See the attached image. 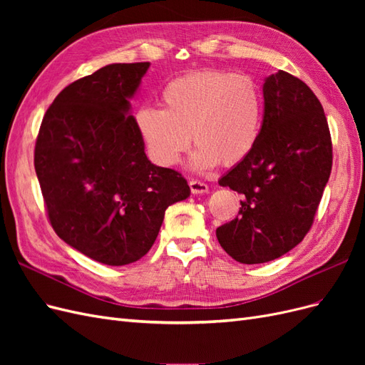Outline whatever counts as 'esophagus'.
Returning <instances> with one entry per match:
<instances>
[{"label": "esophagus", "mask_w": 365, "mask_h": 365, "mask_svg": "<svg viewBox=\"0 0 365 365\" xmlns=\"http://www.w3.org/2000/svg\"><path fill=\"white\" fill-rule=\"evenodd\" d=\"M190 185V190L193 195H204V193H208V185L202 181H197V180H192L189 182Z\"/></svg>", "instance_id": "1"}]
</instances>
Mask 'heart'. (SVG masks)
Returning a JSON list of instances; mask_svg holds the SVG:
<instances>
[{
	"instance_id": "obj_1",
	"label": "heart",
	"mask_w": 365,
	"mask_h": 365,
	"mask_svg": "<svg viewBox=\"0 0 365 365\" xmlns=\"http://www.w3.org/2000/svg\"><path fill=\"white\" fill-rule=\"evenodd\" d=\"M163 109L145 106L135 115L137 128L152 160L164 168L180 161L190 146L195 169L219 163L235 165L256 146L262 123V94L248 76L200 71L164 86Z\"/></svg>"
}]
</instances>
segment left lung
<instances>
[{
    "label": "left lung",
    "mask_w": 365,
    "mask_h": 365,
    "mask_svg": "<svg viewBox=\"0 0 365 365\" xmlns=\"http://www.w3.org/2000/svg\"><path fill=\"white\" fill-rule=\"evenodd\" d=\"M263 101L256 146L219 180L242 195V207L216 237L247 264L279 259L300 244L332 170L329 125L311 88L279 70L264 79Z\"/></svg>",
    "instance_id": "1"
}]
</instances>
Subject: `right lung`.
Here are the masks:
<instances>
[{
	"mask_svg": "<svg viewBox=\"0 0 365 365\" xmlns=\"http://www.w3.org/2000/svg\"><path fill=\"white\" fill-rule=\"evenodd\" d=\"M149 62L111 63L70 83L42 118L35 170L56 235L111 267L152 248L169 205L190 196L184 176L145 153L130 98Z\"/></svg>",
	"mask_w": 365,
	"mask_h": 365,
	"instance_id": "1",
	"label": "right lung"
}]
</instances>
